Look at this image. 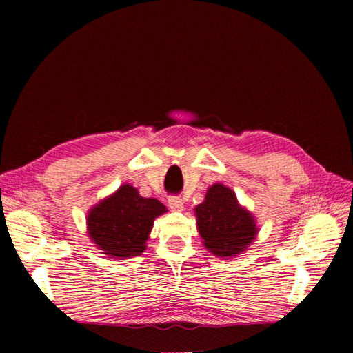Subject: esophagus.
<instances>
[{
    "label": "esophagus",
    "mask_w": 353,
    "mask_h": 353,
    "mask_svg": "<svg viewBox=\"0 0 353 353\" xmlns=\"http://www.w3.org/2000/svg\"><path fill=\"white\" fill-rule=\"evenodd\" d=\"M168 205L174 212H183L184 210V201H183V199H179V197H169Z\"/></svg>",
    "instance_id": "34e87169"
}]
</instances>
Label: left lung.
Listing matches in <instances>:
<instances>
[{"instance_id":"8db88e82","label":"left lung","mask_w":353,"mask_h":353,"mask_svg":"<svg viewBox=\"0 0 353 353\" xmlns=\"http://www.w3.org/2000/svg\"><path fill=\"white\" fill-rule=\"evenodd\" d=\"M194 213L203 245L218 258L230 259L244 252L259 232L253 213L240 205L230 187L221 183L208 188Z\"/></svg>"}]
</instances>
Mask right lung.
Wrapping results in <instances>:
<instances>
[{
    "label": "right lung",
    "instance_id": "obj_1",
    "mask_svg": "<svg viewBox=\"0 0 353 353\" xmlns=\"http://www.w3.org/2000/svg\"><path fill=\"white\" fill-rule=\"evenodd\" d=\"M168 209L153 197H143L131 184H123L87 213V234L100 253L114 259L140 256L154 219Z\"/></svg>",
    "mask_w": 353,
    "mask_h": 353
}]
</instances>
